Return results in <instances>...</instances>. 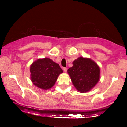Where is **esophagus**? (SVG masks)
<instances>
[{
    "label": "esophagus",
    "instance_id": "1",
    "mask_svg": "<svg viewBox=\"0 0 127 127\" xmlns=\"http://www.w3.org/2000/svg\"><path fill=\"white\" fill-rule=\"evenodd\" d=\"M63 70H64V71L65 72H67V68H66V67H64Z\"/></svg>",
    "mask_w": 127,
    "mask_h": 127
}]
</instances>
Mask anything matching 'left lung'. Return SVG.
I'll return each instance as SVG.
<instances>
[{
  "label": "left lung",
  "mask_w": 127,
  "mask_h": 127,
  "mask_svg": "<svg viewBox=\"0 0 127 127\" xmlns=\"http://www.w3.org/2000/svg\"><path fill=\"white\" fill-rule=\"evenodd\" d=\"M67 70L73 84L80 93L91 90L99 80L100 68L91 59L80 57Z\"/></svg>",
  "instance_id": "obj_1"
}]
</instances>
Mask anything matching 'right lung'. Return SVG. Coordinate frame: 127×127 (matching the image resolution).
I'll return each instance as SVG.
<instances>
[{
    "instance_id": "right-lung-1",
    "label": "right lung",
    "mask_w": 127,
    "mask_h": 127,
    "mask_svg": "<svg viewBox=\"0 0 127 127\" xmlns=\"http://www.w3.org/2000/svg\"><path fill=\"white\" fill-rule=\"evenodd\" d=\"M31 79L33 84L43 90L53 87L63 71L58 64L48 58L38 59L30 67Z\"/></svg>"
}]
</instances>
